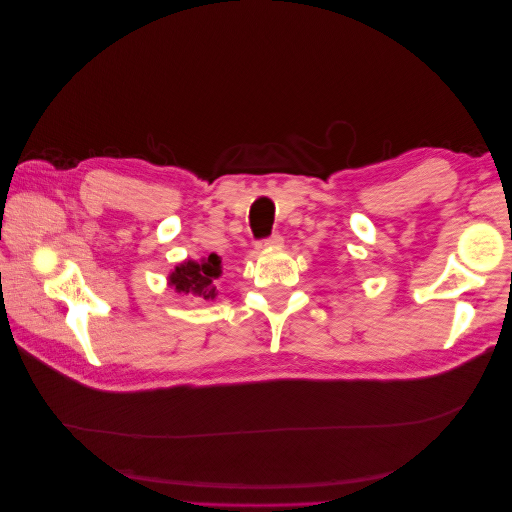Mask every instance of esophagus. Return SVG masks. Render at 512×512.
I'll list each match as a JSON object with an SVG mask.
<instances>
[{"instance_id":"obj_1","label":"esophagus","mask_w":512,"mask_h":512,"mask_svg":"<svg viewBox=\"0 0 512 512\" xmlns=\"http://www.w3.org/2000/svg\"><path fill=\"white\" fill-rule=\"evenodd\" d=\"M284 245V237L282 235H271L269 239H262L258 243V250H265V247H282Z\"/></svg>"}]
</instances>
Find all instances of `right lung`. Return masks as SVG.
Instances as JSON below:
<instances>
[{
	"instance_id": "obj_1",
	"label": "right lung",
	"mask_w": 512,
	"mask_h": 512,
	"mask_svg": "<svg viewBox=\"0 0 512 512\" xmlns=\"http://www.w3.org/2000/svg\"><path fill=\"white\" fill-rule=\"evenodd\" d=\"M222 275V260L209 254L203 260H185L168 275V286L179 294H188L194 301H213L218 297L215 280Z\"/></svg>"
}]
</instances>
